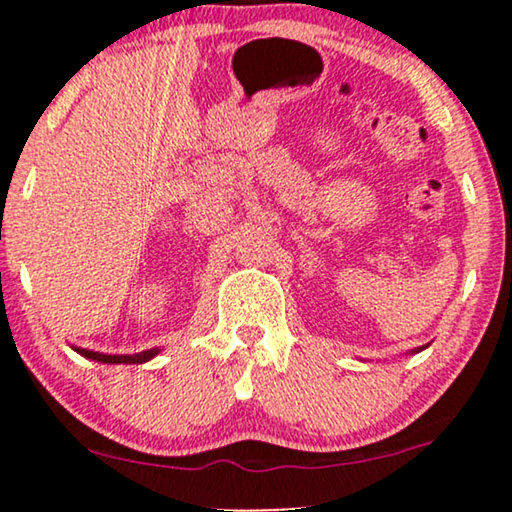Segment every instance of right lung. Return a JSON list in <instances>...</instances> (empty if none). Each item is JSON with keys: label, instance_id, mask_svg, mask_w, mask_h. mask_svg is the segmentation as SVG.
Here are the masks:
<instances>
[{"label": "right lung", "instance_id": "add662e5", "mask_svg": "<svg viewBox=\"0 0 512 512\" xmlns=\"http://www.w3.org/2000/svg\"><path fill=\"white\" fill-rule=\"evenodd\" d=\"M76 349V347H74ZM81 356H88V359L100 361V363H144L153 359L158 354V349H146V352L139 354H123V356H114V354H100V352H90V349H76Z\"/></svg>", "mask_w": 512, "mask_h": 512}]
</instances>
